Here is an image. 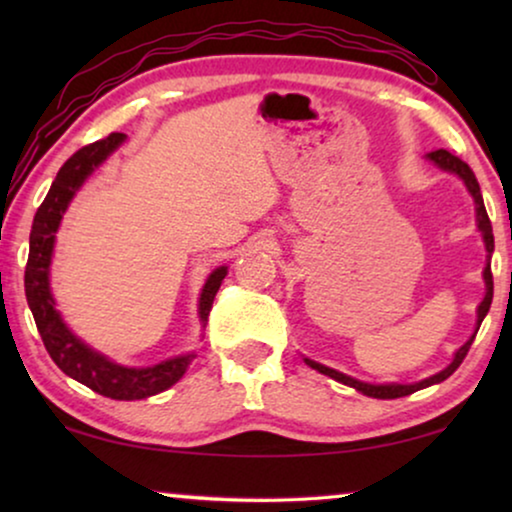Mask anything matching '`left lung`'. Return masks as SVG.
<instances>
[{
  "label": "left lung",
  "instance_id": "obj_1",
  "mask_svg": "<svg viewBox=\"0 0 512 512\" xmlns=\"http://www.w3.org/2000/svg\"><path fill=\"white\" fill-rule=\"evenodd\" d=\"M426 158L433 160V163H436V165L440 167V170L452 172V174H459V177L464 179L468 193H471L473 200H475V221H478V230L482 233V240H485V247H487V265H485V272H482V277H485V298H482V303L478 305V326H475V333H478L482 319L487 317L489 305H492V298H494L492 265H489V258H492V251H494L492 223H489L485 202H482V193H480L478 179H475L473 170L464 163V160L457 158V156H452V153L445 151V149L431 151ZM475 333L471 335V340L464 342V345H461V347L457 349V354H454V359H452L450 366H447L445 370H440V373H436V375L426 377V380H422V382H415V384H368V382L354 380V377H349V375H345V373H338V370H333V368H328V366H321V363L312 361V359H305V363H307V366H310V368L319 370L321 375L333 377V380L347 384V387H354L356 391H361V394H366V396H373V398H401V396L415 394V391H419V389L431 387V384H438V382L447 380V377H450V375L454 373V370H457V368L461 366V361L466 359L468 349H471V345H473Z\"/></svg>",
  "mask_w": 512,
  "mask_h": 512
}]
</instances>
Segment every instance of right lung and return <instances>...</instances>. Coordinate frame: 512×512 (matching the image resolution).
I'll use <instances>...</instances> for the list:
<instances>
[{
    "mask_svg": "<svg viewBox=\"0 0 512 512\" xmlns=\"http://www.w3.org/2000/svg\"><path fill=\"white\" fill-rule=\"evenodd\" d=\"M125 142V135L114 132L107 139L83 146L60 167L58 177L51 184V191L41 202L32 221L30 233V256L25 265V296L30 305L32 317L37 321L39 335L44 340L46 352L51 354L62 373L74 377L76 382L86 384L88 389L97 394L114 398V401H139V398L156 396L160 391L170 389L174 382L184 377L188 363L195 359V354L174 356V359L160 361L149 368H128L121 363L109 361L107 356L90 349L86 342H81L69 331L60 312L55 310V300L51 293V282H48V270H51L55 233H58L62 214L69 207V202L76 191L83 186L90 174L114 153L118 146ZM228 275L226 265L216 268L207 277L202 286L198 314L205 324L212 310L214 296L219 291L223 277Z\"/></svg>",
    "mask_w": 512,
    "mask_h": 512,
    "instance_id": "right-lung-1",
    "label": "right lung"
}]
</instances>
